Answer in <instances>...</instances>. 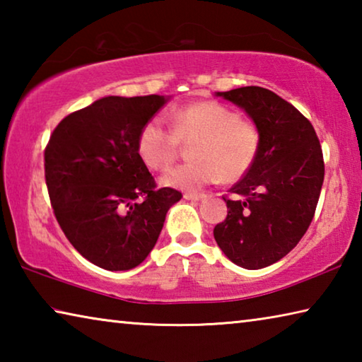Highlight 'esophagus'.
<instances>
[{"instance_id": "obj_1", "label": "esophagus", "mask_w": 362, "mask_h": 362, "mask_svg": "<svg viewBox=\"0 0 362 362\" xmlns=\"http://www.w3.org/2000/svg\"><path fill=\"white\" fill-rule=\"evenodd\" d=\"M183 198L185 199H189V201H201L206 198L204 193H192V192H187L185 194H183Z\"/></svg>"}]
</instances>
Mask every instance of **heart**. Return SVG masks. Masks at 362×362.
<instances>
[{
    "label": "heart",
    "mask_w": 362,
    "mask_h": 362,
    "mask_svg": "<svg viewBox=\"0 0 362 362\" xmlns=\"http://www.w3.org/2000/svg\"><path fill=\"white\" fill-rule=\"evenodd\" d=\"M170 127L151 119L139 136V155L150 169L164 170L179 155L180 144H193V163L161 175L164 185L194 189L220 179H241L254 166L260 150V131L254 122L241 119L235 110L216 100L189 103L169 116Z\"/></svg>",
    "instance_id": "1"
}]
</instances>
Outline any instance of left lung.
<instances>
[{
    "instance_id": "8db88e82",
    "label": "left lung",
    "mask_w": 362,
    "mask_h": 362,
    "mask_svg": "<svg viewBox=\"0 0 362 362\" xmlns=\"http://www.w3.org/2000/svg\"><path fill=\"white\" fill-rule=\"evenodd\" d=\"M247 113L260 131L254 166L225 199L228 216L214 228L238 267L260 269L287 255L313 220L324 180L322 150L311 122L272 90L246 86L216 93Z\"/></svg>"
}]
</instances>
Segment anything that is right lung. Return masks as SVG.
Instances as JSON below:
<instances>
[{
    "mask_svg": "<svg viewBox=\"0 0 362 362\" xmlns=\"http://www.w3.org/2000/svg\"><path fill=\"white\" fill-rule=\"evenodd\" d=\"M170 97L108 95L59 122L45 151L49 198L79 254L108 272L140 265L182 193L156 188L139 155L142 127Z\"/></svg>",
    "mask_w": 362,
    "mask_h": 362,
    "instance_id": "right-lung-1",
    "label": "right lung"
}]
</instances>
